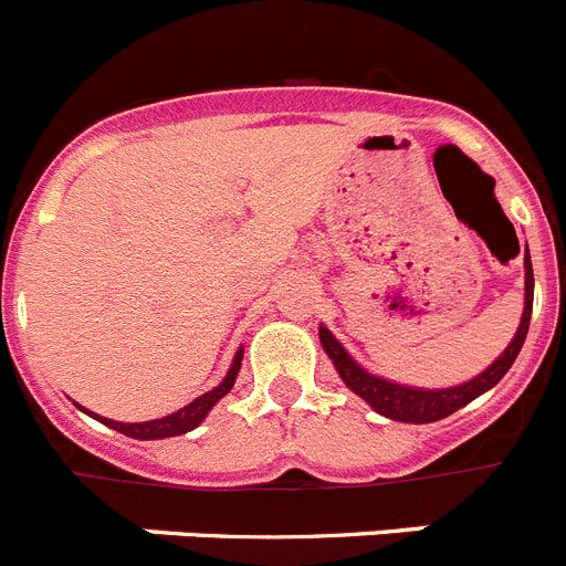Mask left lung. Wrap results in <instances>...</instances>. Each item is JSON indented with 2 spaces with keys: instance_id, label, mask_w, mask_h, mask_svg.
<instances>
[{
  "instance_id": "left-lung-1",
  "label": "left lung",
  "mask_w": 566,
  "mask_h": 566,
  "mask_svg": "<svg viewBox=\"0 0 566 566\" xmlns=\"http://www.w3.org/2000/svg\"><path fill=\"white\" fill-rule=\"evenodd\" d=\"M531 310H533V268H531V253L525 251V313H522V324L520 329H516L514 340H511V346L505 348L503 355L491 363L480 377L469 379V382L458 385V388H443V390L408 388V385H396V382H388V379L374 377V374H366L355 360H352V357L346 355V348L332 337L329 329L321 326L318 335H321V343H324V352L332 357V363H335L343 382L355 390L357 396H363V399L377 410V413L388 416V419L394 421L427 424V421H438L452 416L455 410H461L463 405L478 399L480 394L494 388V385L505 377V371L514 366L516 355H520L522 343H525L527 326H531Z\"/></svg>"
}]
</instances>
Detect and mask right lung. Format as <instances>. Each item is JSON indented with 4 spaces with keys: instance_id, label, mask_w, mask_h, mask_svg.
Instances as JSON below:
<instances>
[{
    "instance_id": "1",
    "label": "right lung",
    "mask_w": 566,
    "mask_h": 566,
    "mask_svg": "<svg viewBox=\"0 0 566 566\" xmlns=\"http://www.w3.org/2000/svg\"><path fill=\"white\" fill-rule=\"evenodd\" d=\"M240 363H242V352H237L234 363H231V371L226 374L223 382H220L214 390H209V394L198 396L192 405H187V408H181L178 413H172V416H164V419H156V421H142V424H123V421L99 419V416H97V419L103 421V424H108L111 430L123 432V436H130V438H142V441H156V438L184 436V432L195 430V427H198L200 421L206 419V413H209V410L214 408V405H218L231 388H234V379H237V371H240Z\"/></svg>"
}]
</instances>
